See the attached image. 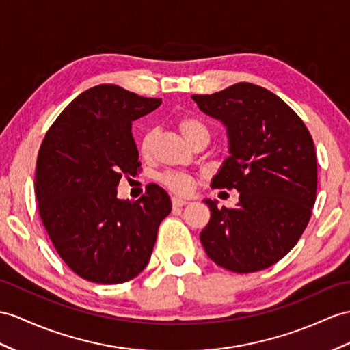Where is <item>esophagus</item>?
Returning a JSON list of instances; mask_svg holds the SVG:
<instances>
[{
	"instance_id": "esophagus-1",
	"label": "esophagus",
	"mask_w": 350,
	"mask_h": 350,
	"mask_svg": "<svg viewBox=\"0 0 350 350\" xmlns=\"http://www.w3.org/2000/svg\"><path fill=\"white\" fill-rule=\"evenodd\" d=\"M189 203V200H185L183 198H178V196H174L172 198V204L175 208H181V206H185V204Z\"/></svg>"
}]
</instances>
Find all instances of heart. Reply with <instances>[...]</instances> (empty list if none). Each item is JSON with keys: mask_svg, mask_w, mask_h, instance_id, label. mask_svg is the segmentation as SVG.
I'll return each mask as SVG.
<instances>
[{"mask_svg": "<svg viewBox=\"0 0 350 350\" xmlns=\"http://www.w3.org/2000/svg\"><path fill=\"white\" fill-rule=\"evenodd\" d=\"M178 129L185 136V139L194 144L202 136H209L208 126L203 122L198 120V118L193 117H181L180 120L176 122ZM152 142H154V132L147 131L142 135L141 142H139V150L144 156H148L152 150ZM160 181L163 183L167 189L178 194H190L194 190L196 180L189 175L183 172H166L160 176Z\"/></svg>", "mask_w": 350, "mask_h": 350, "instance_id": "heart-1", "label": "heart"}]
</instances>
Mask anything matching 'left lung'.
Here are the masks:
<instances>
[{
  "label": "left lung",
  "instance_id": "1",
  "mask_svg": "<svg viewBox=\"0 0 350 350\" xmlns=\"http://www.w3.org/2000/svg\"><path fill=\"white\" fill-rule=\"evenodd\" d=\"M191 98L227 127L230 156L212 187L241 193L234 208L203 200L211 209L203 248L236 273L273 266L301 237L317 199V152L308 127L275 93L251 83Z\"/></svg>",
  "mask_w": 350,
  "mask_h": 350
}]
</instances>
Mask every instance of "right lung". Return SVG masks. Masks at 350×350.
I'll return each mask as SVG.
<instances>
[{
	"label": "right lung",
	"mask_w": 350,
	"mask_h": 350,
	"mask_svg": "<svg viewBox=\"0 0 350 350\" xmlns=\"http://www.w3.org/2000/svg\"><path fill=\"white\" fill-rule=\"evenodd\" d=\"M160 104L99 84L77 96L42 139L36 167L41 221L66 266L90 282L138 276L172 209L159 185L135 202L117 198L122 176L141 167L132 122Z\"/></svg>",
	"instance_id": "add662e5"
}]
</instances>
